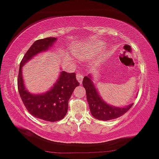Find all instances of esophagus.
<instances>
[{"mask_svg":"<svg viewBox=\"0 0 159 159\" xmlns=\"http://www.w3.org/2000/svg\"><path fill=\"white\" fill-rule=\"evenodd\" d=\"M76 79H77L78 82L81 84L82 82H83V76L82 73H78L77 75H76Z\"/></svg>","mask_w":159,"mask_h":159,"instance_id":"34e87169","label":"esophagus"}]
</instances>
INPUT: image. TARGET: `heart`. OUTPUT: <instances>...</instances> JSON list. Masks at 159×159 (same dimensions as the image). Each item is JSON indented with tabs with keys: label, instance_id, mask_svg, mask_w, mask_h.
Listing matches in <instances>:
<instances>
[{
	"label": "heart",
	"instance_id": "heart-1",
	"mask_svg": "<svg viewBox=\"0 0 159 159\" xmlns=\"http://www.w3.org/2000/svg\"><path fill=\"white\" fill-rule=\"evenodd\" d=\"M104 48V44L102 42H95L93 44H87L85 45L84 48L82 52L80 49H75L73 54H76L78 57L83 60H89L93 57L94 54L99 52Z\"/></svg>",
	"mask_w": 159,
	"mask_h": 159
}]
</instances>
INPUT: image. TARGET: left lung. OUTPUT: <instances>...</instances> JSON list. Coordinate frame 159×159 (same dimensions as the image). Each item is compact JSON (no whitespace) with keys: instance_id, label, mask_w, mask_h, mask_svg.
I'll return each mask as SVG.
<instances>
[{"instance_id":"1","label":"left lung","mask_w":159,"mask_h":159,"mask_svg":"<svg viewBox=\"0 0 159 159\" xmlns=\"http://www.w3.org/2000/svg\"><path fill=\"white\" fill-rule=\"evenodd\" d=\"M83 86L86 89L90 112L92 115L98 120H110L117 118L125 114L134 105L131 103L124 107H116L105 102L100 96L96 86L94 84L91 74L83 78Z\"/></svg>"}]
</instances>
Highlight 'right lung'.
Listing matches in <instances>:
<instances>
[{"label": "right lung", "instance_id": "add662e5", "mask_svg": "<svg viewBox=\"0 0 159 159\" xmlns=\"http://www.w3.org/2000/svg\"><path fill=\"white\" fill-rule=\"evenodd\" d=\"M57 38H45L35 41L22 59L19 70L17 85L20 98L28 111L37 118L55 122L64 118L67 113L68 102L74 89L80 85L75 73L61 71L54 86L45 93H30L25 89L22 69L25 63L35 55L48 51Z\"/></svg>", "mask_w": 159, "mask_h": 159}]
</instances>
